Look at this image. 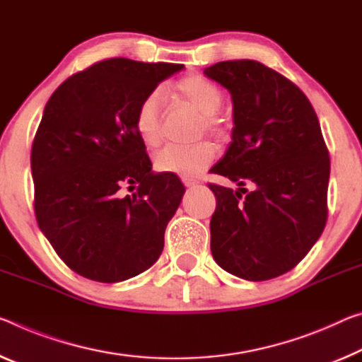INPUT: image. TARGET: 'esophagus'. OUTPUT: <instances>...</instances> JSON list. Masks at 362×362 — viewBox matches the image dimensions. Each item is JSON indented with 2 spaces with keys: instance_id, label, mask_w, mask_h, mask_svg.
Listing matches in <instances>:
<instances>
[{
  "instance_id": "1",
  "label": "esophagus",
  "mask_w": 362,
  "mask_h": 362,
  "mask_svg": "<svg viewBox=\"0 0 362 362\" xmlns=\"http://www.w3.org/2000/svg\"><path fill=\"white\" fill-rule=\"evenodd\" d=\"M182 182H183V185L185 187H188V188H192V187H194V185H198V180H194V179H190V177H183L182 179Z\"/></svg>"
}]
</instances>
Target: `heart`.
Here are the masks:
<instances>
[{"mask_svg":"<svg viewBox=\"0 0 362 362\" xmlns=\"http://www.w3.org/2000/svg\"><path fill=\"white\" fill-rule=\"evenodd\" d=\"M177 95L203 114L204 127L222 135L227 129L223 117L216 111L222 106L223 93L219 85L198 74L183 77L175 85ZM135 130L146 146H158L160 141V93L153 91L140 103L135 112ZM216 156V148L208 141L193 146L168 145L154 156V168L180 177L202 174Z\"/></svg>","mask_w":362,"mask_h":362,"instance_id":"heart-1","label":"heart"}]
</instances>
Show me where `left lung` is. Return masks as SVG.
Instances as JSON below:
<instances>
[{
	"label": "left lung",
	"mask_w": 362,
	"mask_h": 362,
	"mask_svg": "<svg viewBox=\"0 0 362 362\" xmlns=\"http://www.w3.org/2000/svg\"><path fill=\"white\" fill-rule=\"evenodd\" d=\"M204 76L233 101L232 141L211 172L238 185L209 183L217 199L212 257L251 282L279 277L309 253L327 222L330 158L319 119L293 82L257 61H222Z\"/></svg>",
	"instance_id": "1"
}]
</instances>
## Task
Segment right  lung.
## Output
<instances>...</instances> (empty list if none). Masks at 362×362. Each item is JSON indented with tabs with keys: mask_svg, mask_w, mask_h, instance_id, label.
<instances>
[{
	"mask_svg": "<svg viewBox=\"0 0 362 362\" xmlns=\"http://www.w3.org/2000/svg\"><path fill=\"white\" fill-rule=\"evenodd\" d=\"M183 64L100 61L62 82L32 145L40 230L74 272L122 282L150 269L185 187L154 174L135 130L140 103ZM122 197V188L133 189Z\"/></svg>",
	"mask_w": 362,
	"mask_h": 362,
	"instance_id": "add662e5",
	"label": "right lung"
}]
</instances>
